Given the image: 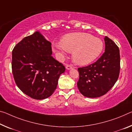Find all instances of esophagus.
I'll use <instances>...</instances> for the list:
<instances>
[{"instance_id": "obj_1", "label": "esophagus", "mask_w": 132, "mask_h": 132, "mask_svg": "<svg viewBox=\"0 0 132 132\" xmlns=\"http://www.w3.org/2000/svg\"><path fill=\"white\" fill-rule=\"evenodd\" d=\"M66 69L70 70V69H71L73 68V66L72 65H70V64H68V65H66Z\"/></svg>"}]
</instances>
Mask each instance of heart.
<instances>
[{
    "label": "heart",
    "instance_id": "1",
    "mask_svg": "<svg viewBox=\"0 0 132 132\" xmlns=\"http://www.w3.org/2000/svg\"><path fill=\"white\" fill-rule=\"evenodd\" d=\"M53 51L62 57L72 52V59L79 65H86L99 57L103 49L101 39L87 33H71L64 35L61 42L53 43Z\"/></svg>",
    "mask_w": 132,
    "mask_h": 132
}]
</instances>
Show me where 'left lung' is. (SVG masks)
<instances>
[{
    "mask_svg": "<svg viewBox=\"0 0 132 132\" xmlns=\"http://www.w3.org/2000/svg\"><path fill=\"white\" fill-rule=\"evenodd\" d=\"M105 51L96 62L79 68L77 82L80 92L85 97L95 98L109 91L118 80L120 69V52L112 39L105 36Z\"/></svg>",
    "mask_w": 132,
    "mask_h": 132,
    "instance_id": "8db88e82",
    "label": "left lung"
}]
</instances>
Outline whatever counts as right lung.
<instances>
[{"instance_id": "right-lung-1", "label": "right lung", "mask_w": 132, "mask_h": 132, "mask_svg": "<svg viewBox=\"0 0 132 132\" xmlns=\"http://www.w3.org/2000/svg\"><path fill=\"white\" fill-rule=\"evenodd\" d=\"M51 43L39 32L25 37L12 51V69L18 87L33 99L42 100L55 90L60 75L65 71L52 56Z\"/></svg>"}]
</instances>
